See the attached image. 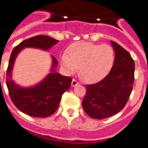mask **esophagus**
I'll return each instance as SVG.
<instances>
[{
  "mask_svg": "<svg viewBox=\"0 0 148 148\" xmlns=\"http://www.w3.org/2000/svg\"><path fill=\"white\" fill-rule=\"evenodd\" d=\"M78 84H79V83H78L77 81L75 80V79H74V80H72V82H71V86H76L77 85H78Z\"/></svg>",
  "mask_w": 148,
  "mask_h": 148,
  "instance_id": "1",
  "label": "esophagus"
}]
</instances>
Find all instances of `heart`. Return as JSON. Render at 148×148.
I'll use <instances>...</instances> for the list:
<instances>
[{"label":"heart","mask_w":148,"mask_h":148,"mask_svg":"<svg viewBox=\"0 0 148 148\" xmlns=\"http://www.w3.org/2000/svg\"><path fill=\"white\" fill-rule=\"evenodd\" d=\"M115 59L113 49L109 45L90 42L73 43L61 57L63 70L72 74L80 68V74L86 81L96 82L105 77L112 68Z\"/></svg>","instance_id":"1"}]
</instances>
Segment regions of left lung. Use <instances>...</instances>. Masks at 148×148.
Segmentation results:
<instances>
[{
	"instance_id": "obj_1",
	"label": "left lung",
	"mask_w": 148,
	"mask_h": 148,
	"mask_svg": "<svg viewBox=\"0 0 148 148\" xmlns=\"http://www.w3.org/2000/svg\"><path fill=\"white\" fill-rule=\"evenodd\" d=\"M115 51L113 66L97 84L86 85L83 108L90 117L103 119L116 115L128 102L134 80V62L128 51L111 41Z\"/></svg>"
}]
</instances>
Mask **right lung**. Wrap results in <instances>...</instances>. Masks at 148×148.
<instances>
[{"label": "right lung", "mask_w": 148, "mask_h": 148, "mask_svg": "<svg viewBox=\"0 0 148 148\" xmlns=\"http://www.w3.org/2000/svg\"><path fill=\"white\" fill-rule=\"evenodd\" d=\"M58 41L39 35L23 41L12 51L9 60L6 83L12 102L19 110L32 117L45 118L57 110L62 96L70 88L72 79L55 71L58 61L52 57L51 73L39 84L32 87H22L12 80V70L17 55L24 48H36L48 51Z\"/></svg>", "instance_id": "1"}]
</instances>
